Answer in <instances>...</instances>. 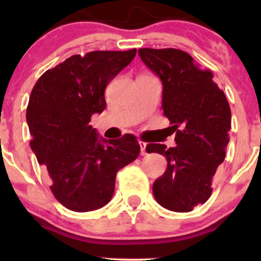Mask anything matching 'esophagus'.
I'll use <instances>...</instances> for the list:
<instances>
[{"mask_svg": "<svg viewBox=\"0 0 261 261\" xmlns=\"http://www.w3.org/2000/svg\"><path fill=\"white\" fill-rule=\"evenodd\" d=\"M139 145H140V148H141V154H142V155L147 154V152H146V146H147V143H146L145 141L140 140Z\"/></svg>", "mask_w": 261, "mask_h": 261, "instance_id": "esophagus-1", "label": "esophagus"}]
</instances>
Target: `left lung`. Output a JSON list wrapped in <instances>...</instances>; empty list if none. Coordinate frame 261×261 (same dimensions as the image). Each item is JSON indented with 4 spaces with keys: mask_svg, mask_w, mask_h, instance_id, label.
Here are the masks:
<instances>
[{
    "mask_svg": "<svg viewBox=\"0 0 261 261\" xmlns=\"http://www.w3.org/2000/svg\"><path fill=\"white\" fill-rule=\"evenodd\" d=\"M139 55L162 81L163 114L175 133L174 147L146 146L147 153H160L168 162L153 182V195L164 208L189 212L211 196L212 179L229 142V104L214 73L201 70L188 53L143 47Z\"/></svg>",
    "mask_w": 261,
    "mask_h": 261,
    "instance_id": "left-lung-1",
    "label": "left lung"
}]
</instances>
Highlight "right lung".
Here are the masks:
<instances>
[{"mask_svg":"<svg viewBox=\"0 0 261 261\" xmlns=\"http://www.w3.org/2000/svg\"><path fill=\"white\" fill-rule=\"evenodd\" d=\"M136 49L73 55L37 81L27 107L31 148L46 168L50 190L76 212L106 206L112 200L116 173L139 157L136 136L104 140L89 125L106 109L104 91L133 61Z\"/></svg>","mask_w":261,"mask_h":261,"instance_id":"add662e5","label":"right lung"}]
</instances>
